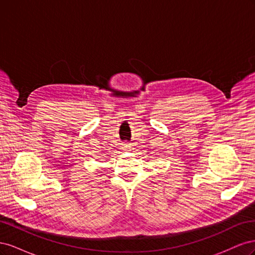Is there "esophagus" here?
Masks as SVG:
<instances>
[{
    "label": "esophagus",
    "mask_w": 255,
    "mask_h": 255,
    "mask_svg": "<svg viewBox=\"0 0 255 255\" xmlns=\"http://www.w3.org/2000/svg\"><path fill=\"white\" fill-rule=\"evenodd\" d=\"M128 146H129V144H128V142H123V143H122V149H123V150H125V149H128Z\"/></svg>",
    "instance_id": "1"
}]
</instances>
